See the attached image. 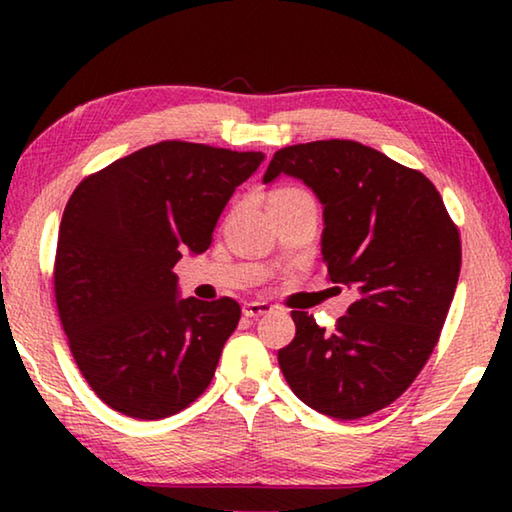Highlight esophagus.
I'll return each instance as SVG.
<instances>
[{
	"label": "esophagus",
	"mask_w": 512,
	"mask_h": 512,
	"mask_svg": "<svg viewBox=\"0 0 512 512\" xmlns=\"http://www.w3.org/2000/svg\"><path fill=\"white\" fill-rule=\"evenodd\" d=\"M271 311H273V305H268V302L253 300V302H246V305H244V316L246 318H259L264 314H271Z\"/></svg>",
	"instance_id": "1"
}]
</instances>
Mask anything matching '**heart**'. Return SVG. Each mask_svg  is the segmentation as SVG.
I'll list each match as a JSON object with an SVG mask.
<instances>
[{
	"label": "heart",
	"mask_w": 512,
	"mask_h": 512,
	"mask_svg": "<svg viewBox=\"0 0 512 512\" xmlns=\"http://www.w3.org/2000/svg\"><path fill=\"white\" fill-rule=\"evenodd\" d=\"M271 198H309V194L302 192V189L287 187V189H277Z\"/></svg>",
	"instance_id": "1"
}]
</instances>
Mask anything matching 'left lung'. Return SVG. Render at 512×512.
Returning <instances> with one entry per match:
<instances>
[{"instance_id": "obj_1", "label": "left lung", "mask_w": 512, "mask_h": 512, "mask_svg": "<svg viewBox=\"0 0 512 512\" xmlns=\"http://www.w3.org/2000/svg\"><path fill=\"white\" fill-rule=\"evenodd\" d=\"M280 176L302 180L323 205L327 280L357 300L332 334L307 311H291L296 339L277 361L311 409L357 420L395 402L436 348L461 273V239L427 176L359 142L280 149L264 183Z\"/></svg>"}]
</instances>
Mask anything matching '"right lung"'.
I'll list each match as a JSON object with an SVG mask.
<instances>
[{"mask_svg":"<svg viewBox=\"0 0 512 512\" xmlns=\"http://www.w3.org/2000/svg\"><path fill=\"white\" fill-rule=\"evenodd\" d=\"M259 151L160 142L85 178L58 230L54 289L76 366L110 409L140 420L183 411L214 377L241 309L180 298L173 266L212 244Z\"/></svg>","mask_w":512,"mask_h":512,"instance_id":"obj_1","label":"right lung"}]
</instances>
